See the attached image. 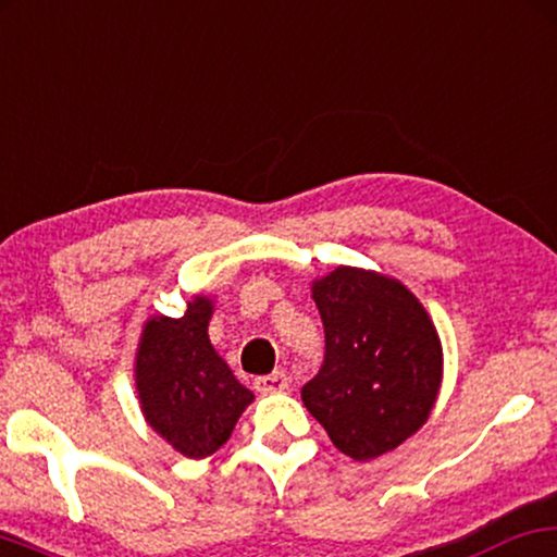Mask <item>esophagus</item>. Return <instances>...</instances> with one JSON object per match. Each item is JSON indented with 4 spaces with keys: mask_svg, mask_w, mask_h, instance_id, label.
<instances>
[{
    "mask_svg": "<svg viewBox=\"0 0 557 557\" xmlns=\"http://www.w3.org/2000/svg\"><path fill=\"white\" fill-rule=\"evenodd\" d=\"M252 386H256V392H261V394L286 392L288 375H286V371H273L269 375H258V379L252 381Z\"/></svg>",
    "mask_w": 557,
    "mask_h": 557,
    "instance_id": "obj_1",
    "label": "esophagus"
}]
</instances>
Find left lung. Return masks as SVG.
Returning <instances> with one entry per match:
<instances>
[{
    "label": "left lung",
    "mask_w": 557,
    "mask_h": 557,
    "mask_svg": "<svg viewBox=\"0 0 557 557\" xmlns=\"http://www.w3.org/2000/svg\"><path fill=\"white\" fill-rule=\"evenodd\" d=\"M324 363L301 388L309 414L352 460H373L428 422L443 381V345L401 281L341 265L312 284Z\"/></svg>",
    "instance_id": "left-lung-1"
}]
</instances>
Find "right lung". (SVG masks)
Listing matches in <instances>:
<instances>
[{
	"mask_svg": "<svg viewBox=\"0 0 557 557\" xmlns=\"http://www.w3.org/2000/svg\"><path fill=\"white\" fill-rule=\"evenodd\" d=\"M212 299L194 296L184 317H150L135 356L146 422L186 458H207L233 435L252 392L216 356L207 327Z\"/></svg>",
	"mask_w": 557,
	"mask_h": 557,
	"instance_id": "obj_1",
	"label": "right lung"
}]
</instances>
